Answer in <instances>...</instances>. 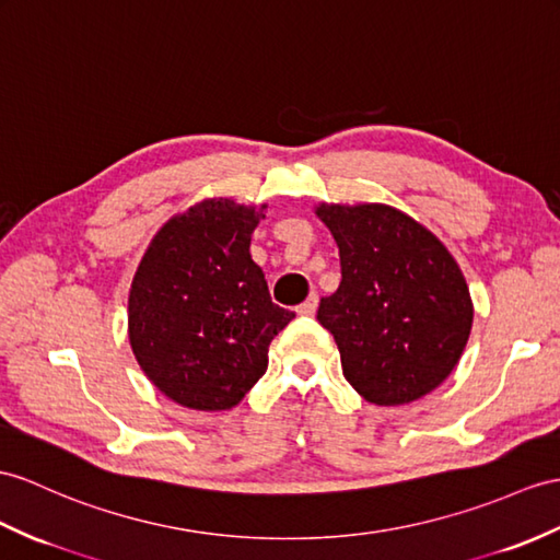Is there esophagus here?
Wrapping results in <instances>:
<instances>
[{
	"instance_id": "obj_1",
	"label": "esophagus",
	"mask_w": 560,
	"mask_h": 560,
	"mask_svg": "<svg viewBox=\"0 0 560 560\" xmlns=\"http://www.w3.org/2000/svg\"><path fill=\"white\" fill-rule=\"evenodd\" d=\"M316 308H318V294L313 292V294H308V299L302 306H296V313H299V316H313Z\"/></svg>"
}]
</instances>
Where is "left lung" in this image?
<instances>
[{"instance_id":"left-lung-1","label":"left lung","mask_w":560,"mask_h":560,"mask_svg":"<svg viewBox=\"0 0 560 560\" xmlns=\"http://www.w3.org/2000/svg\"><path fill=\"white\" fill-rule=\"evenodd\" d=\"M342 282L318 323L335 337L349 385L365 401L401 406L452 375L472 327L466 278L425 225L387 203H320Z\"/></svg>"}]
</instances>
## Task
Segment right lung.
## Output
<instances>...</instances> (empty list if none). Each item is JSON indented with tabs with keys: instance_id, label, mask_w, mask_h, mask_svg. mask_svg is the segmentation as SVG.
Segmentation results:
<instances>
[{
	"instance_id": "right-lung-1",
	"label": "right lung",
	"mask_w": 560,
	"mask_h": 560,
	"mask_svg": "<svg viewBox=\"0 0 560 560\" xmlns=\"http://www.w3.org/2000/svg\"><path fill=\"white\" fill-rule=\"evenodd\" d=\"M266 209V207H264ZM261 211L203 199L154 235L132 278L128 335L159 392L195 411L237 406L294 313L270 302L249 244Z\"/></svg>"
}]
</instances>
